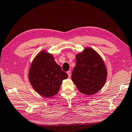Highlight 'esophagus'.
<instances>
[{
	"label": "esophagus",
	"mask_w": 132,
	"mask_h": 132,
	"mask_svg": "<svg viewBox=\"0 0 132 132\" xmlns=\"http://www.w3.org/2000/svg\"><path fill=\"white\" fill-rule=\"evenodd\" d=\"M67 74L68 75V77L70 78L71 76V71L70 70H69L68 71H67Z\"/></svg>",
	"instance_id": "1"
}]
</instances>
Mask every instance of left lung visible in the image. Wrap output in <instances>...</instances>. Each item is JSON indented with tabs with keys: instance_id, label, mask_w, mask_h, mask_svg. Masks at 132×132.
Instances as JSON below:
<instances>
[{
	"instance_id": "1",
	"label": "left lung",
	"mask_w": 132,
	"mask_h": 132,
	"mask_svg": "<svg viewBox=\"0 0 132 132\" xmlns=\"http://www.w3.org/2000/svg\"><path fill=\"white\" fill-rule=\"evenodd\" d=\"M76 65L71 79L79 92L87 95L96 94L105 84L107 71L96 52L87 47L76 55Z\"/></svg>"
}]
</instances>
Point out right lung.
<instances>
[{
	"mask_svg": "<svg viewBox=\"0 0 132 132\" xmlns=\"http://www.w3.org/2000/svg\"><path fill=\"white\" fill-rule=\"evenodd\" d=\"M68 75L56 63L50 54L42 51L33 61L29 72L30 82L34 90L46 98L58 93L63 79Z\"/></svg>",
	"mask_w": 132,
	"mask_h": 132,
	"instance_id": "add662e5",
	"label": "right lung"
}]
</instances>
